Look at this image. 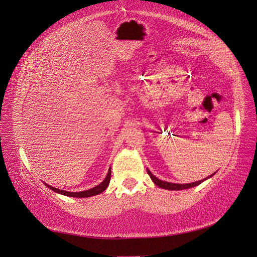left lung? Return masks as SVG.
Segmentation results:
<instances>
[{
	"instance_id": "1",
	"label": "left lung",
	"mask_w": 257,
	"mask_h": 257,
	"mask_svg": "<svg viewBox=\"0 0 257 257\" xmlns=\"http://www.w3.org/2000/svg\"><path fill=\"white\" fill-rule=\"evenodd\" d=\"M147 173L148 175L150 176V178L152 179V181L154 182V184H157L158 186H160V188L162 189H165V190H170V191H180V190H185V189H190V188H194V186H196L198 184H200L201 182H204L205 180H207V179L211 178L215 173H213L212 175H210L209 177L203 179V180H199V181H196V182H191V183H172V182H167V181H163L161 180V179L155 177L149 169L147 168Z\"/></svg>"
}]
</instances>
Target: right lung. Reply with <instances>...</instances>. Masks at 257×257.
I'll return each instance as SVG.
<instances>
[{"instance_id": "right-lung-1", "label": "right lung", "mask_w": 257, "mask_h": 257, "mask_svg": "<svg viewBox=\"0 0 257 257\" xmlns=\"http://www.w3.org/2000/svg\"><path fill=\"white\" fill-rule=\"evenodd\" d=\"M110 177H111V170L109 168L108 170V174L106 176V178L104 179V181L100 182L98 185L94 186V188H92L90 190L87 191H82V192H68V191H63V190H59L57 188H53V186L45 183L46 186H48L50 190H52L53 192L62 194V195H65V196H69V197H80V198H85V197H91V196H94L97 195V194H100L102 192H104L107 188L108 185H109L110 182Z\"/></svg>"}]
</instances>
